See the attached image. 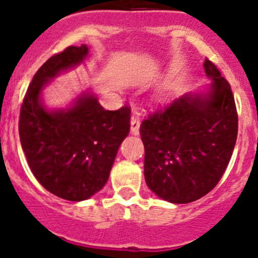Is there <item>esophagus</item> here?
<instances>
[{
    "label": "esophagus",
    "mask_w": 258,
    "mask_h": 258,
    "mask_svg": "<svg viewBox=\"0 0 258 258\" xmlns=\"http://www.w3.org/2000/svg\"><path fill=\"white\" fill-rule=\"evenodd\" d=\"M131 132L132 134H140V116L138 113L133 112L131 118Z\"/></svg>",
    "instance_id": "34e87169"
}]
</instances>
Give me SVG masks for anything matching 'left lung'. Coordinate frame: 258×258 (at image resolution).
I'll return each mask as SVG.
<instances>
[{
    "label": "left lung",
    "instance_id": "1",
    "mask_svg": "<svg viewBox=\"0 0 258 258\" xmlns=\"http://www.w3.org/2000/svg\"><path fill=\"white\" fill-rule=\"evenodd\" d=\"M209 92L186 94L143 120L145 179L157 197L174 204L213 190L231 159L238 113L231 86L209 59Z\"/></svg>",
    "mask_w": 258,
    "mask_h": 258
}]
</instances>
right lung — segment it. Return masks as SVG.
<instances>
[{"instance_id":"add662e5","label":"right lung","mask_w":258,"mask_h":258,"mask_svg":"<svg viewBox=\"0 0 258 258\" xmlns=\"http://www.w3.org/2000/svg\"><path fill=\"white\" fill-rule=\"evenodd\" d=\"M88 46H68L47 59L32 79L20 107L19 137L32 173L49 192L81 202L102 190L117 150L131 131V108L107 111L92 94L70 108L49 111L42 89L88 56Z\"/></svg>"}]
</instances>
